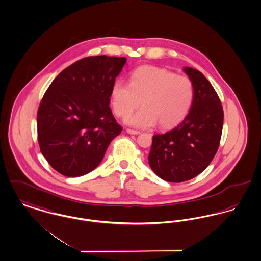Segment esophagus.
Listing matches in <instances>:
<instances>
[{
    "label": "esophagus",
    "instance_id": "1",
    "mask_svg": "<svg viewBox=\"0 0 261 261\" xmlns=\"http://www.w3.org/2000/svg\"><path fill=\"white\" fill-rule=\"evenodd\" d=\"M126 132H127L128 134H131V135H138V134H140V131L133 130V129H127Z\"/></svg>",
    "mask_w": 261,
    "mask_h": 261
}]
</instances>
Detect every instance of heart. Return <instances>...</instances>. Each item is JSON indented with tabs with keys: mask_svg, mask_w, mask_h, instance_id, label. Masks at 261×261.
Instances as JSON below:
<instances>
[{
	"mask_svg": "<svg viewBox=\"0 0 261 261\" xmlns=\"http://www.w3.org/2000/svg\"><path fill=\"white\" fill-rule=\"evenodd\" d=\"M111 103L115 114L126 117L139 105L140 110L125 122L138 128H152L158 123L168 129L186 118L193 105L195 89L184 75L153 65L135 69L129 84L116 81L111 87Z\"/></svg>",
	"mask_w": 261,
	"mask_h": 261,
	"instance_id": "1",
	"label": "heart"
}]
</instances>
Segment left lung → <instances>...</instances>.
Returning a JSON list of instances; mask_svg holds the SVG:
<instances>
[{"mask_svg": "<svg viewBox=\"0 0 261 261\" xmlns=\"http://www.w3.org/2000/svg\"><path fill=\"white\" fill-rule=\"evenodd\" d=\"M194 84L193 105L186 118L165 134L153 136L149 165L161 179L191 180L210 165L221 141L223 111L221 100L201 71L184 67Z\"/></svg>", "mask_w": 261, "mask_h": 261, "instance_id": "left-lung-1", "label": "left lung"}]
</instances>
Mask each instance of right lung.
Returning a JSON list of instances; mask_svg holds the SVG:
<instances>
[{"label":"right lung","mask_w":261,"mask_h":261,"mask_svg":"<svg viewBox=\"0 0 261 261\" xmlns=\"http://www.w3.org/2000/svg\"><path fill=\"white\" fill-rule=\"evenodd\" d=\"M125 63V58H84L63 69L45 91L37 116L38 139L41 154L61 175L93 171L120 134L109 104Z\"/></svg>","instance_id":"1"}]
</instances>
